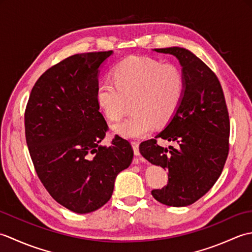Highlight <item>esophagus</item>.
Instances as JSON below:
<instances>
[{
    "label": "esophagus",
    "instance_id": "1",
    "mask_svg": "<svg viewBox=\"0 0 252 252\" xmlns=\"http://www.w3.org/2000/svg\"><path fill=\"white\" fill-rule=\"evenodd\" d=\"M131 144H132V147H133V151H134L135 156H140V149H138V145H140V144L137 142H132Z\"/></svg>",
    "mask_w": 252,
    "mask_h": 252
}]
</instances>
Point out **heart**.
<instances>
[{
	"label": "heart",
	"mask_w": 252,
	"mask_h": 252,
	"mask_svg": "<svg viewBox=\"0 0 252 252\" xmlns=\"http://www.w3.org/2000/svg\"><path fill=\"white\" fill-rule=\"evenodd\" d=\"M185 78L173 63L149 57L131 56L114 69V82L103 81L96 89V101L104 116L117 121L131 103L132 115L114 126L125 138L147 136L155 126L172 119L183 98Z\"/></svg>",
	"instance_id": "obj_1"
}]
</instances>
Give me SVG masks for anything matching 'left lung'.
<instances>
[{"label":"left lung","instance_id":"obj_1","mask_svg":"<svg viewBox=\"0 0 252 252\" xmlns=\"http://www.w3.org/2000/svg\"><path fill=\"white\" fill-rule=\"evenodd\" d=\"M155 51L178 58L185 90L172 119L156 137L141 143L140 153L169 172L167 186L152 190L155 199L185 207L201 198L220 178L229 149L228 111L220 81L201 60L183 47ZM158 137L178 145L159 147Z\"/></svg>","mask_w":252,"mask_h":252}]
</instances>
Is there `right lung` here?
Here are the masks:
<instances>
[{
	"label": "right lung",
	"mask_w": 252,
	"mask_h": 252,
	"mask_svg": "<svg viewBox=\"0 0 252 252\" xmlns=\"http://www.w3.org/2000/svg\"><path fill=\"white\" fill-rule=\"evenodd\" d=\"M112 51L76 54L37 79L25 111L26 141L42 184L76 213L103 207L115 180L132 162L133 149L116 135L99 145L108 126L96 101L99 67Z\"/></svg>",
	"instance_id": "1"
}]
</instances>
